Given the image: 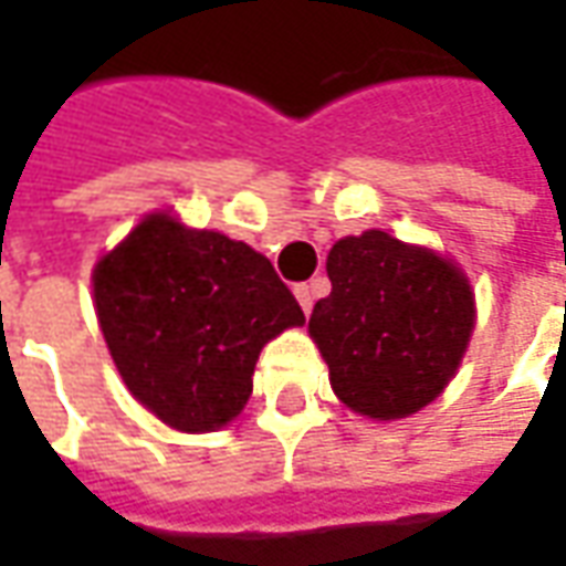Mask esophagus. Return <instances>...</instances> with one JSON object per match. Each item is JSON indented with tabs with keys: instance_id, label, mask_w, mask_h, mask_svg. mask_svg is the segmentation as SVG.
<instances>
[{
	"instance_id": "obj_1",
	"label": "esophagus",
	"mask_w": 566,
	"mask_h": 566,
	"mask_svg": "<svg viewBox=\"0 0 566 566\" xmlns=\"http://www.w3.org/2000/svg\"><path fill=\"white\" fill-rule=\"evenodd\" d=\"M296 300H300V306H303V312H312V303H315V284H296L294 287Z\"/></svg>"
}]
</instances>
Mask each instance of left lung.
Returning a JSON list of instances; mask_svg holds the SVG:
<instances>
[{
  "label": "left lung",
  "mask_w": 566,
  "mask_h": 566,
  "mask_svg": "<svg viewBox=\"0 0 566 566\" xmlns=\"http://www.w3.org/2000/svg\"><path fill=\"white\" fill-rule=\"evenodd\" d=\"M327 275L333 291L312 308L308 333L336 397L379 421L439 397L473 333L463 272L427 248L367 230L331 248Z\"/></svg>",
  "instance_id": "8db88e82"
}]
</instances>
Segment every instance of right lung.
<instances>
[{"instance_id":"1","label":"right lung","mask_w":566,"mask_h":566,"mask_svg":"<svg viewBox=\"0 0 566 566\" xmlns=\"http://www.w3.org/2000/svg\"><path fill=\"white\" fill-rule=\"evenodd\" d=\"M108 352L142 406L178 430H218L251 397L260 348L303 324L245 242L150 214L93 270Z\"/></svg>"}]
</instances>
